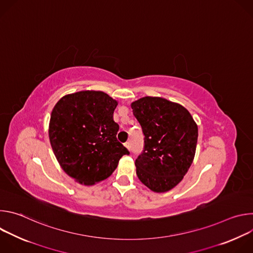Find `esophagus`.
<instances>
[{
    "mask_svg": "<svg viewBox=\"0 0 253 253\" xmlns=\"http://www.w3.org/2000/svg\"><path fill=\"white\" fill-rule=\"evenodd\" d=\"M124 145H125V147H126L128 150H131V144H130V142H126V143L124 144Z\"/></svg>",
    "mask_w": 253,
    "mask_h": 253,
    "instance_id": "34e87169",
    "label": "esophagus"
}]
</instances>
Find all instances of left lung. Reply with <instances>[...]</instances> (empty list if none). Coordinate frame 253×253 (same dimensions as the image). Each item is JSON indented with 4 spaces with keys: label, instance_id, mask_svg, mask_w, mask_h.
I'll return each instance as SVG.
<instances>
[{
    "label": "left lung",
    "instance_id": "8db88e82",
    "mask_svg": "<svg viewBox=\"0 0 253 253\" xmlns=\"http://www.w3.org/2000/svg\"><path fill=\"white\" fill-rule=\"evenodd\" d=\"M131 107L145 136L144 150L135 161L136 174L152 191H169L193 162L197 124L186 108L164 98L143 97Z\"/></svg>",
    "mask_w": 253,
    "mask_h": 253
}]
</instances>
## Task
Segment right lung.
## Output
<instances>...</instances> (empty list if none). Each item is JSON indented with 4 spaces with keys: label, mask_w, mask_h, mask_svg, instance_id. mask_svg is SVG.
I'll use <instances>...</instances> for the list:
<instances>
[{
    "label": "right lung",
    "mask_w": 253,
    "mask_h": 253,
    "mask_svg": "<svg viewBox=\"0 0 253 253\" xmlns=\"http://www.w3.org/2000/svg\"><path fill=\"white\" fill-rule=\"evenodd\" d=\"M117 105L104 92L80 91L62 97L54 107L49 124L53 152L62 169L81 184L108 178L129 154L116 137Z\"/></svg>",
    "instance_id": "1"
}]
</instances>
